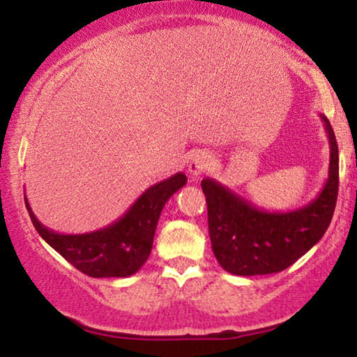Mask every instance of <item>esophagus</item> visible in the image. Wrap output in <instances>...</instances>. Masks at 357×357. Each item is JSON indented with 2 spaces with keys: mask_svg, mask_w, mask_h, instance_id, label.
Segmentation results:
<instances>
[{
  "mask_svg": "<svg viewBox=\"0 0 357 357\" xmlns=\"http://www.w3.org/2000/svg\"><path fill=\"white\" fill-rule=\"evenodd\" d=\"M209 165H211V159H209V155L204 153H198L193 155L192 160H190L188 172L193 178H198L199 175L206 172V170L209 169Z\"/></svg>",
  "mask_w": 357,
  "mask_h": 357,
  "instance_id": "1",
  "label": "esophagus"
}]
</instances>
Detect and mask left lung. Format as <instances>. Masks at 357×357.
Instances as JSON below:
<instances>
[{
	"label": "left lung",
	"mask_w": 357,
	"mask_h": 357,
	"mask_svg": "<svg viewBox=\"0 0 357 357\" xmlns=\"http://www.w3.org/2000/svg\"><path fill=\"white\" fill-rule=\"evenodd\" d=\"M330 144L328 178L314 202L289 211H266L214 178L202 180L208 203V227L214 257L238 276L286 270L324 237L338 198V144L321 115Z\"/></svg>",
	"instance_id": "obj_1"
}]
</instances>
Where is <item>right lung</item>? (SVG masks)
<instances>
[{"mask_svg": "<svg viewBox=\"0 0 357 357\" xmlns=\"http://www.w3.org/2000/svg\"><path fill=\"white\" fill-rule=\"evenodd\" d=\"M185 183L183 172L154 183L115 222L86 234L52 231L36 218L27 198L24 199L38 236L73 266L91 278H126L149 258L162 208Z\"/></svg>", "mask_w": 357, "mask_h": 357, "instance_id": "obj_1", "label": "right lung"}]
</instances>
